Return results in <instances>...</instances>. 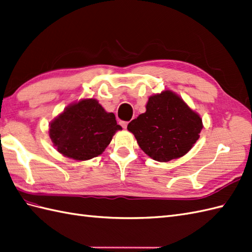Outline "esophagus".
Returning a JSON list of instances; mask_svg holds the SVG:
<instances>
[{
  "mask_svg": "<svg viewBox=\"0 0 252 252\" xmlns=\"http://www.w3.org/2000/svg\"><path fill=\"white\" fill-rule=\"evenodd\" d=\"M120 124H121V126H122L123 128H124V129H126V128H127V125H128V123H127V122H121Z\"/></svg>",
  "mask_w": 252,
  "mask_h": 252,
  "instance_id": "34e87169",
  "label": "esophagus"
}]
</instances>
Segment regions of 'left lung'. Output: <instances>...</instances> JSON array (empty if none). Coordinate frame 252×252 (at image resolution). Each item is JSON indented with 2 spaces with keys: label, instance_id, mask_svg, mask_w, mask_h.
<instances>
[{
  "label": "left lung",
  "instance_id": "1",
  "mask_svg": "<svg viewBox=\"0 0 252 252\" xmlns=\"http://www.w3.org/2000/svg\"><path fill=\"white\" fill-rule=\"evenodd\" d=\"M145 108L127 126L140 149L160 162L186 155L203 128L200 114L170 90L150 96Z\"/></svg>",
  "mask_w": 252,
  "mask_h": 252
}]
</instances>
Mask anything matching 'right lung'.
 I'll return each mask as SVG.
<instances>
[{
    "label": "right lung",
    "instance_id": "1",
    "mask_svg": "<svg viewBox=\"0 0 252 252\" xmlns=\"http://www.w3.org/2000/svg\"><path fill=\"white\" fill-rule=\"evenodd\" d=\"M122 127L94 98H83L67 106L49 123V136L58 152L73 160H89L105 152Z\"/></svg>",
    "mask_w": 252,
    "mask_h": 252
}]
</instances>
